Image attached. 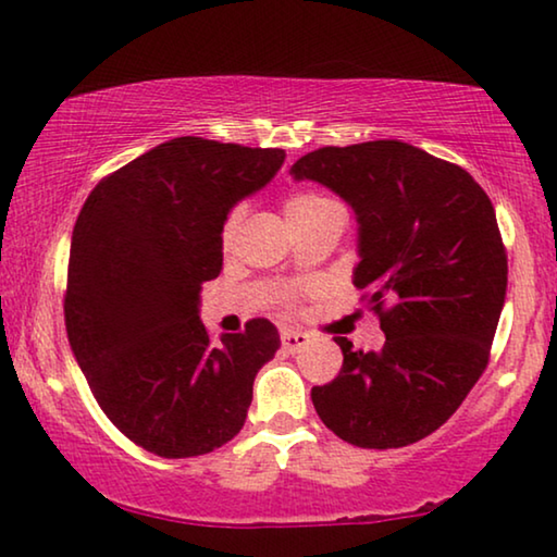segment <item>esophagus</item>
Returning <instances> with one entry per match:
<instances>
[{"label":"esophagus","mask_w":557,"mask_h":557,"mask_svg":"<svg viewBox=\"0 0 557 557\" xmlns=\"http://www.w3.org/2000/svg\"><path fill=\"white\" fill-rule=\"evenodd\" d=\"M307 343H310V337H307L305 332H300V330H282V347H285L287 352H297Z\"/></svg>","instance_id":"1"}]
</instances>
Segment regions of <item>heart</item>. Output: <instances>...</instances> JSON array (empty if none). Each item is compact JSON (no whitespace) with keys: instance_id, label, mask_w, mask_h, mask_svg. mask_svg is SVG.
I'll return each instance as SVG.
<instances>
[{"instance_id":"b5f03b06","label":"heart","mask_w":557,"mask_h":557,"mask_svg":"<svg viewBox=\"0 0 557 557\" xmlns=\"http://www.w3.org/2000/svg\"><path fill=\"white\" fill-rule=\"evenodd\" d=\"M335 207H339L335 199H330L325 195L320 193H300V195H293L285 202V214L289 220V225H302V222H310L318 218V214L327 212V210H335ZM239 222V210H235L227 218V225H225V232L230 235V232H235Z\"/></svg>"}]
</instances>
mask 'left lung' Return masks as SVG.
<instances>
[{"label":"left lung","mask_w":557,"mask_h":557,"mask_svg":"<svg viewBox=\"0 0 557 557\" xmlns=\"http://www.w3.org/2000/svg\"><path fill=\"white\" fill-rule=\"evenodd\" d=\"M352 207L358 289L380 314L385 345L352 350L312 387L320 420L345 443L387 450L443 425L483 375L508 289V257L485 189L400 139L322 147L293 164Z\"/></svg>","instance_id":"left-lung-1"}]
</instances>
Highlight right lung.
<instances>
[{
    "mask_svg": "<svg viewBox=\"0 0 557 557\" xmlns=\"http://www.w3.org/2000/svg\"><path fill=\"white\" fill-rule=\"evenodd\" d=\"M285 149L174 137L104 177L72 232L66 337L120 433L160 458L212 453L245 425L252 383L280 347L270 320L210 343L202 282L222 270L239 199L275 177Z\"/></svg>",
    "mask_w": 557,
    "mask_h": 557,
    "instance_id": "right-lung-1",
    "label": "right lung"
}]
</instances>
